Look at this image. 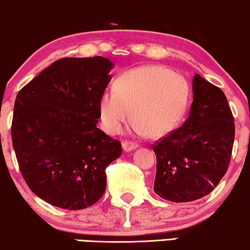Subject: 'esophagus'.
<instances>
[{"instance_id": "esophagus-1", "label": "esophagus", "mask_w": 250, "mask_h": 250, "mask_svg": "<svg viewBox=\"0 0 250 250\" xmlns=\"http://www.w3.org/2000/svg\"><path fill=\"white\" fill-rule=\"evenodd\" d=\"M138 145L135 143H131V142H124L122 143V148H124L125 152H131V150L136 149Z\"/></svg>"}]
</instances>
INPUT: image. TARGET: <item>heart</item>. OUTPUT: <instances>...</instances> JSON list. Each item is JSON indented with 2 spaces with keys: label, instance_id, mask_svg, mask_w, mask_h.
Returning <instances> with one entry per match:
<instances>
[{
  "label": "heart",
  "instance_id": "1",
  "mask_svg": "<svg viewBox=\"0 0 250 250\" xmlns=\"http://www.w3.org/2000/svg\"><path fill=\"white\" fill-rule=\"evenodd\" d=\"M189 98L190 88L184 76L163 65L147 64L119 76L114 91L101 95L98 107L102 125L111 135L120 133L131 115L139 135L162 138L180 125Z\"/></svg>",
  "mask_w": 250,
  "mask_h": 250
}]
</instances>
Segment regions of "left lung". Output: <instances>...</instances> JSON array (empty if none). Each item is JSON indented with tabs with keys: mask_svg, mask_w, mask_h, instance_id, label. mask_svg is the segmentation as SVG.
Here are the masks:
<instances>
[{
	"mask_svg": "<svg viewBox=\"0 0 250 250\" xmlns=\"http://www.w3.org/2000/svg\"><path fill=\"white\" fill-rule=\"evenodd\" d=\"M192 91L185 124L152 146L154 191L174 203L208 195L227 173L233 147L234 119L223 91L199 75L192 80Z\"/></svg>",
	"mask_w": 250,
	"mask_h": 250,
	"instance_id": "obj_1",
	"label": "left lung"
}]
</instances>
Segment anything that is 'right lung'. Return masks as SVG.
Wrapping results in <instances>:
<instances>
[{"label":"right lung","instance_id":"right-lung-1","mask_svg":"<svg viewBox=\"0 0 250 250\" xmlns=\"http://www.w3.org/2000/svg\"><path fill=\"white\" fill-rule=\"evenodd\" d=\"M112 66L103 56L60 59L17 95V161L30 190L51 205H93L106 188L105 168L121 156V143L97 128Z\"/></svg>","mask_w":250,"mask_h":250}]
</instances>
